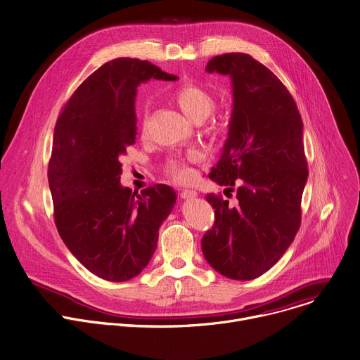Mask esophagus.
Returning <instances> with one entry per match:
<instances>
[{
  "instance_id": "esophagus-1",
  "label": "esophagus",
  "mask_w": 360,
  "mask_h": 360,
  "mask_svg": "<svg viewBox=\"0 0 360 360\" xmlns=\"http://www.w3.org/2000/svg\"><path fill=\"white\" fill-rule=\"evenodd\" d=\"M198 196V192L193 189H182L181 191V198L182 199H193Z\"/></svg>"
}]
</instances>
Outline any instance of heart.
Here are the masks:
<instances>
[{
  "label": "heart",
  "mask_w": 360,
  "mask_h": 360,
  "mask_svg": "<svg viewBox=\"0 0 360 360\" xmlns=\"http://www.w3.org/2000/svg\"><path fill=\"white\" fill-rule=\"evenodd\" d=\"M172 100L178 104L182 112L192 120V122H203L205 118L213 111L214 108V98L213 96L199 84L195 83H185L179 86L172 93ZM144 123V122H143ZM196 154H189L186 160L182 158H172L167 164V171L178 182H188L193 176V171L189 168L188 161H195Z\"/></svg>",
  "instance_id": "b5f03b06"
}]
</instances>
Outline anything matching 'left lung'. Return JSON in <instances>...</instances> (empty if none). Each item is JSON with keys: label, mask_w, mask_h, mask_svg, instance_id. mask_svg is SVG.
Masks as SVG:
<instances>
[{"label": "left lung", "mask_w": 360, "mask_h": 360, "mask_svg": "<svg viewBox=\"0 0 360 360\" xmlns=\"http://www.w3.org/2000/svg\"><path fill=\"white\" fill-rule=\"evenodd\" d=\"M207 73L231 80L227 140L209 178L237 185L236 206L209 193L214 224L202 237L206 262L231 280H253L270 270L301 224L308 179L298 107L281 80L248 53L214 56Z\"/></svg>", "instance_id": "8db88e82"}]
</instances>
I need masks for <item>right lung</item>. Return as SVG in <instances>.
Wrapping results in <instances>:
<instances>
[{"instance_id":"obj_1","label":"right lung","mask_w":360,"mask_h":360,"mask_svg":"<svg viewBox=\"0 0 360 360\" xmlns=\"http://www.w3.org/2000/svg\"><path fill=\"white\" fill-rule=\"evenodd\" d=\"M150 79L178 77L140 59L104 63L75 90L53 133L48 181L56 229L90 273L114 283L147 267L176 202L168 185L139 195L120 184V160L137 136V87Z\"/></svg>"}]
</instances>
